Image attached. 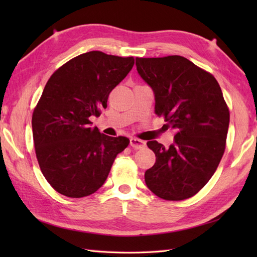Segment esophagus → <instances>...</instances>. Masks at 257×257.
I'll return each mask as SVG.
<instances>
[{
  "mask_svg": "<svg viewBox=\"0 0 257 257\" xmlns=\"http://www.w3.org/2000/svg\"><path fill=\"white\" fill-rule=\"evenodd\" d=\"M130 146H132L134 149H143V148H145L146 143L143 140L137 139V138H132L130 139Z\"/></svg>",
  "mask_w": 257,
  "mask_h": 257,
  "instance_id": "obj_1",
  "label": "esophagus"
}]
</instances>
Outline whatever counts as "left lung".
<instances>
[{
  "instance_id": "obj_1",
  "label": "left lung",
  "mask_w": 257,
  "mask_h": 257,
  "mask_svg": "<svg viewBox=\"0 0 257 257\" xmlns=\"http://www.w3.org/2000/svg\"><path fill=\"white\" fill-rule=\"evenodd\" d=\"M139 75L155 92V112L177 130L166 148L147 146L156 163L145 173L159 198L181 201L195 195L216 171L225 150L230 111L214 76L185 57L136 58Z\"/></svg>"
}]
</instances>
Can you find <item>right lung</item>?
Listing matches in <instances>:
<instances>
[{"label":"right lung","instance_id":"right-lung-1","mask_svg":"<svg viewBox=\"0 0 257 257\" xmlns=\"http://www.w3.org/2000/svg\"><path fill=\"white\" fill-rule=\"evenodd\" d=\"M134 57L92 51L65 63L45 85L32 116L35 154L52 188L84 198L105 183L112 163L129 145L91 127L110 91L132 70Z\"/></svg>","mask_w":257,"mask_h":257}]
</instances>
